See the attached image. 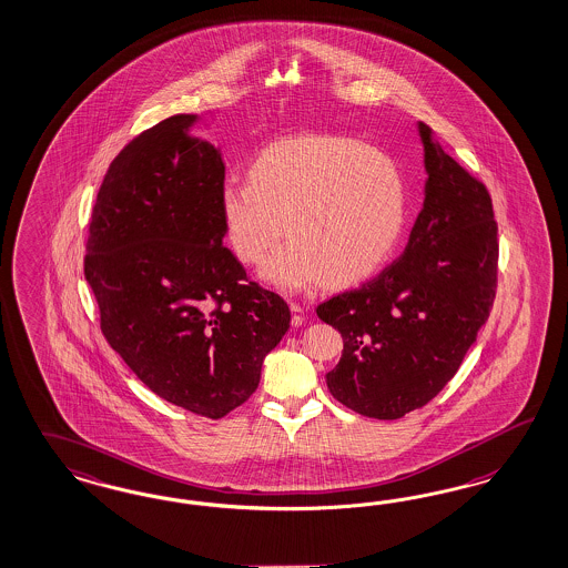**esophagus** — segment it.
I'll return each instance as SVG.
<instances>
[{"instance_id":"34e87169","label":"esophagus","mask_w":568,"mask_h":568,"mask_svg":"<svg viewBox=\"0 0 568 568\" xmlns=\"http://www.w3.org/2000/svg\"><path fill=\"white\" fill-rule=\"evenodd\" d=\"M304 321H306V308L300 304H292V323L295 327H300V325H304Z\"/></svg>"}]
</instances>
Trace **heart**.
I'll use <instances>...</instances> for the list:
<instances>
[{"mask_svg": "<svg viewBox=\"0 0 568 568\" xmlns=\"http://www.w3.org/2000/svg\"><path fill=\"white\" fill-rule=\"evenodd\" d=\"M407 184L392 156L351 136L297 134L255 156L250 180L220 189L224 236L245 264H260L285 231L264 278L306 290L321 278L353 285L375 273L407 224Z\"/></svg>", "mask_w": 568, "mask_h": 568, "instance_id": "b5f03b06", "label": "heart"}]
</instances>
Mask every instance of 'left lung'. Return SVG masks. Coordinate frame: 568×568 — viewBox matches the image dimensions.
I'll use <instances>...</instances> for the list:
<instances>
[{"label": "left lung", "mask_w": 568, "mask_h": 568, "mask_svg": "<svg viewBox=\"0 0 568 568\" xmlns=\"http://www.w3.org/2000/svg\"><path fill=\"white\" fill-rule=\"evenodd\" d=\"M424 207L409 243L372 281L316 314L344 337L327 388L348 409L398 419L430 403L457 373L497 290V222L487 186L419 123Z\"/></svg>", "instance_id": "left-lung-1"}]
</instances>
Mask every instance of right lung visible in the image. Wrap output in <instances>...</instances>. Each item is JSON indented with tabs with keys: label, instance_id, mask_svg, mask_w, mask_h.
Returning a JSON list of instances; mask_svg holds the SVG:
<instances>
[{
	"label": "right lung",
	"instance_id": "add662e5",
	"mask_svg": "<svg viewBox=\"0 0 568 568\" xmlns=\"http://www.w3.org/2000/svg\"><path fill=\"white\" fill-rule=\"evenodd\" d=\"M174 115L121 149L100 184L83 273L100 329L168 403L220 419L260 384L290 329L287 302L247 278L222 245L224 163Z\"/></svg>",
	"mask_w": 568,
	"mask_h": 568
}]
</instances>
